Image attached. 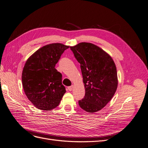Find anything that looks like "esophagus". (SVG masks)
Masks as SVG:
<instances>
[{"label": "esophagus", "instance_id": "obj_1", "mask_svg": "<svg viewBox=\"0 0 148 148\" xmlns=\"http://www.w3.org/2000/svg\"><path fill=\"white\" fill-rule=\"evenodd\" d=\"M73 88H74V85H71V86L68 87V89L69 91H72Z\"/></svg>", "mask_w": 148, "mask_h": 148}]
</instances>
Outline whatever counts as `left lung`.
Returning a JSON list of instances; mask_svg holds the SVG:
<instances>
[{"label": "left lung", "instance_id": "8db88e82", "mask_svg": "<svg viewBox=\"0 0 148 148\" xmlns=\"http://www.w3.org/2000/svg\"><path fill=\"white\" fill-rule=\"evenodd\" d=\"M80 64L85 95L79 100L80 107L87 112H96L111 101L118 85L115 63L109 55L97 45L80 42L70 47Z\"/></svg>", "mask_w": 148, "mask_h": 148}]
</instances>
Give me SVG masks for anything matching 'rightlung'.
Listing matches in <instances>:
<instances>
[{"label": "right lung", "mask_w": 148, "mask_h": 148, "mask_svg": "<svg viewBox=\"0 0 148 148\" xmlns=\"http://www.w3.org/2000/svg\"><path fill=\"white\" fill-rule=\"evenodd\" d=\"M69 47L60 43L46 45L27 60L22 73L23 87L28 99L37 109L50 111L55 108L66 93L62 74L55 67Z\"/></svg>", "instance_id": "right-lung-1"}]
</instances>
